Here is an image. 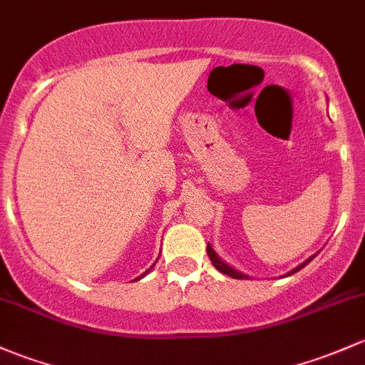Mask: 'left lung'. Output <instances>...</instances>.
<instances>
[{
	"mask_svg": "<svg viewBox=\"0 0 365 365\" xmlns=\"http://www.w3.org/2000/svg\"><path fill=\"white\" fill-rule=\"evenodd\" d=\"M206 252H208V257H210V260H212V264L215 266V269H218V271H220V273H224V274L231 276V278H236V279H250V276H248V274L241 273V271L234 269L232 266H229V264H225L224 260H222L220 257L217 255V252L213 250L212 245H210V243H208V247H206ZM317 253H318V252H317ZM317 253H314V255H312V257H308V259H306L304 262H301V264H299V266H295L294 269H290L289 273L283 274V276H290V274L297 273V271H299V269H302V267H304L306 264L312 262V260L314 259V257H317Z\"/></svg>",
	"mask_w": 365,
	"mask_h": 365,
	"instance_id": "left-lung-1",
	"label": "left lung"
}]
</instances>
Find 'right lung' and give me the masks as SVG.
Here are the masks:
<instances>
[{"mask_svg":"<svg viewBox=\"0 0 365 365\" xmlns=\"http://www.w3.org/2000/svg\"><path fill=\"white\" fill-rule=\"evenodd\" d=\"M157 260H159V259H157ZM157 260H155V262H157ZM155 262H153V264H152V266H150V269H147V271H145V273H143V274H140V276H138V278H136V282H138V279H141V278H143V276H147L148 273H150V271H152V267H153V266H155Z\"/></svg>","mask_w":365,"mask_h":365,"instance_id":"right-lung-1","label":"right lung"}]
</instances>
